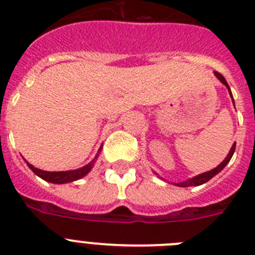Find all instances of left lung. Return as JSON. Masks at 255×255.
Instances as JSON below:
<instances>
[{
  "instance_id": "1",
  "label": "left lung",
  "mask_w": 255,
  "mask_h": 255,
  "mask_svg": "<svg viewBox=\"0 0 255 255\" xmlns=\"http://www.w3.org/2000/svg\"><path fill=\"white\" fill-rule=\"evenodd\" d=\"M215 74H216V76H217V78L220 79L221 83L226 85L227 89H229V92H230V96H231V98H233V94H231V91H230V87H229V84H227L226 79H225L224 76L221 75L220 73H217V71H215ZM233 102H234V98H233ZM235 147H236V143L234 144L233 147H231V149H230V152H229V154H227L226 158H225L224 161L221 162V163L218 164V166L216 168H213V170L208 171V172L200 173V175H198V176L193 177V179L186 180V181H184V182H177V184H175V185L181 186V188H188V186H198V185H202V184H204V182H207V181H208V180H211L212 177L215 176V175H217L218 172H221V171L224 170L225 166H226V164L229 163L230 159H231V157H233L234 152H235Z\"/></svg>"
}]
</instances>
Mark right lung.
I'll return each mask as SVG.
<instances>
[{"label":"right lung","instance_id":"right-lung-1","mask_svg":"<svg viewBox=\"0 0 255 255\" xmlns=\"http://www.w3.org/2000/svg\"><path fill=\"white\" fill-rule=\"evenodd\" d=\"M101 148H100V152H101ZM26 163H28V162H26ZM93 163H94V161H92L91 163H88L87 166H84V167H82V168H79V170L58 171V172H49V171L39 170V168H35L34 166H31L30 163H28V166H29V168H30V170L33 171L35 175H37V176L40 177V179H43V180H46V181H49V182H53V184H65V182L75 181V180L82 179L83 176H85V175H87V173L92 170V167H93Z\"/></svg>","mask_w":255,"mask_h":255}]
</instances>
